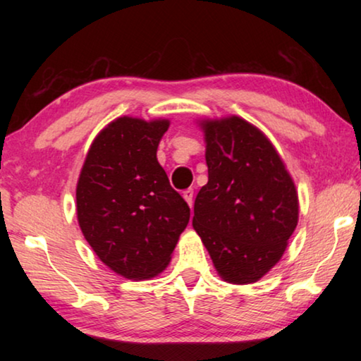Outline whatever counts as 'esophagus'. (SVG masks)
<instances>
[{
	"label": "esophagus",
	"mask_w": 361,
	"mask_h": 361,
	"mask_svg": "<svg viewBox=\"0 0 361 361\" xmlns=\"http://www.w3.org/2000/svg\"><path fill=\"white\" fill-rule=\"evenodd\" d=\"M192 195H194V191L191 188L186 189V191H183V197H185V200H186L189 207H192Z\"/></svg>",
	"instance_id": "obj_1"
}]
</instances>
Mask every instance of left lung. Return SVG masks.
Listing matches in <instances>:
<instances>
[{"label": "left lung", "mask_w": 361, "mask_h": 361, "mask_svg": "<svg viewBox=\"0 0 361 361\" xmlns=\"http://www.w3.org/2000/svg\"><path fill=\"white\" fill-rule=\"evenodd\" d=\"M209 183L192 226L226 282L253 283L282 258L298 224V194L264 133L237 116L204 122Z\"/></svg>", "instance_id": "obj_1"}]
</instances>
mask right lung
Segmentation results:
<instances>
[{
  "instance_id": "1",
  "label": "right lung",
  "mask_w": 361,
  "mask_h": 361,
  "mask_svg": "<svg viewBox=\"0 0 361 361\" xmlns=\"http://www.w3.org/2000/svg\"><path fill=\"white\" fill-rule=\"evenodd\" d=\"M169 121L119 118L87 152L76 188L78 221L97 256L133 280L167 267L189 223V207L157 162Z\"/></svg>"
}]
</instances>
